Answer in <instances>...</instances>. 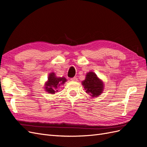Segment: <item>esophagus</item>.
<instances>
[{
    "label": "esophagus",
    "instance_id": "34e87169",
    "mask_svg": "<svg viewBox=\"0 0 147 147\" xmlns=\"http://www.w3.org/2000/svg\"><path fill=\"white\" fill-rule=\"evenodd\" d=\"M71 81H73V82H77L78 81V79L77 77H74V78H72L70 79Z\"/></svg>",
    "mask_w": 147,
    "mask_h": 147
}]
</instances>
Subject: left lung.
Here are the masks:
<instances>
[{
	"label": "left lung",
	"mask_w": 147,
	"mask_h": 147,
	"mask_svg": "<svg viewBox=\"0 0 147 147\" xmlns=\"http://www.w3.org/2000/svg\"><path fill=\"white\" fill-rule=\"evenodd\" d=\"M82 82L86 92L92 97H99L104 91L103 81L92 71L86 74L85 79Z\"/></svg>",
	"instance_id": "left-lung-1"
}]
</instances>
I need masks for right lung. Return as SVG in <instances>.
I'll use <instances>...</instances> for the list:
<instances>
[{
  "label": "right lung",
  "instance_id": "add662e5",
  "mask_svg": "<svg viewBox=\"0 0 147 147\" xmlns=\"http://www.w3.org/2000/svg\"><path fill=\"white\" fill-rule=\"evenodd\" d=\"M67 82L65 77H58L56 75L55 72L49 74L47 81L45 83L44 89L45 91L51 94H55V92L58 91L59 87Z\"/></svg>",
  "mask_w": 147,
  "mask_h": 147
}]
</instances>
